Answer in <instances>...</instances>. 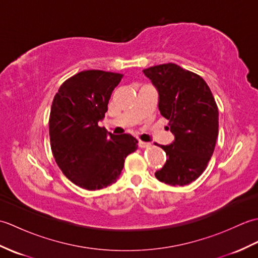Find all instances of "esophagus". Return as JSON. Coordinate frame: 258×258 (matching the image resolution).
<instances>
[{
	"label": "esophagus",
	"mask_w": 258,
	"mask_h": 258,
	"mask_svg": "<svg viewBox=\"0 0 258 258\" xmlns=\"http://www.w3.org/2000/svg\"><path fill=\"white\" fill-rule=\"evenodd\" d=\"M139 146L141 147V149H146V147H151L152 144L151 143H146V142H143V141H140L139 142Z\"/></svg>",
	"instance_id": "esophagus-1"
}]
</instances>
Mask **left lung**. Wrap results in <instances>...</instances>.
Instances as JSON below:
<instances>
[{
	"label": "left lung",
	"instance_id": "obj_1",
	"mask_svg": "<svg viewBox=\"0 0 258 258\" xmlns=\"http://www.w3.org/2000/svg\"><path fill=\"white\" fill-rule=\"evenodd\" d=\"M158 92V109L168 119L175 140L161 145L166 163L155 176L172 186H184L205 171L218 135V108L200 75L174 63L143 70Z\"/></svg>",
	"mask_w": 258,
	"mask_h": 258
}]
</instances>
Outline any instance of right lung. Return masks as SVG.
I'll return each instance as SVG.
<instances>
[{
	"instance_id": "obj_1",
	"label": "right lung",
	"mask_w": 258,
	"mask_h": 258,
	"mask_svg": "<svg viewBox=\"0 0 258 258\" xmlns=\"http://www.w3.org/2000/svg\"><path fill=\"white\" fill-rule=\"evenodd\" d=\"M122 78L82 71L54 96L48 120L53 156L65 176L82 188L101 189L116 182L126 156L138 150L139 142L131 134L114 135L98 126Z\"/></svg>"
}]
</instances>
